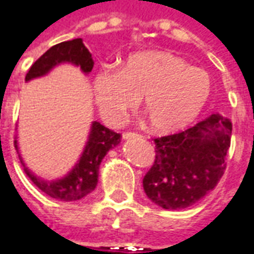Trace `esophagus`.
Returning <instances> with one entry per match:
<instances>
[{"mask_svg": "<svg viewBox=\"0 0 254 254\" xmlns=\"http://www.w3.org/2000/svg\"><path fill=\"white\" fill-rule=\"evenodd\" d=\"M140 134L138 133H134V132H125L122 134V137L125 138V140H130V138H134V137H138Z\"/></svg>", "mask_w": 254, "mask_h": 254, "instance_id": "obj_1", "label": "esophagus"}]
</instances>
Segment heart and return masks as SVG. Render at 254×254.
I'll list each match as a JSON object with an SVG mask.
<instances>
[{"label": "heart", "mask_w": 254, "mask_h": 254, "mask_svg": "<svg viewBox=\"0 0 254 254\" xmlns=\"http://www.w3.org/2000/svg\"><path fill=\"white\" fill-rule=\"evenodd\" d=\"M94 92L102 116L117 124L141 98L154 132L171 133L196 120L211 95L208 73L169 52H144L127 58L122 69L95 73Z\"/></svg>", "instance_id": "b5f03b06"}]
</instances>
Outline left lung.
I'll list each match as a JSON object with an SVG mask.
<instances>
[{"label":"left lung","instance_id":"obj_1","mask_svg":"<svg viewBox=\"0 0 254 254\" xmlns=\"http://www.w3.org/2000/svg\"><path fill=\"white\" fill-rule=\"evenodd\" d=\"M231 129L227 118L212 114L184 132L154 138V165L143 178L149 200L182 209L207 196L226 170Z\"/></svg>","mask_w":254,"mask_h":254}]
</instances>
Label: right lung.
<instances>
[{
    "instance_id": "obj_1",
    "label": "right lung",
    "mask_w": 254,
    "mask_h": 254,
    "mask_svg": "<svg viewBox=\"0 0 254 254\" xmlns=\"http://www.w3.org/2000/svg\"><path fill=\"white\" fill-rule=\"evenodd\" d=\"M63 63H70L76 66H80L84 73H89L94 67L91 53L84 46L83 39L77 38L72 41L61 42L56 46L50 47L43 56H41L32 64L28 73L25 74V81L41 77L50 72L56 65ZM120 141H121L120 133L94 121L89 132L88 141L85 144L80 160L67 176L56 181H45L39 177L34 176L25 167L20 155L19 158L21 165L24 166L25 174L43 193L61 201H76L89 194L96 188L100 162L111 148L120 144ZM14 148L17 149V140H14Z\"/></svg>"
}]
</instances>
